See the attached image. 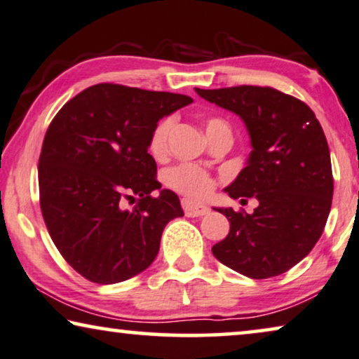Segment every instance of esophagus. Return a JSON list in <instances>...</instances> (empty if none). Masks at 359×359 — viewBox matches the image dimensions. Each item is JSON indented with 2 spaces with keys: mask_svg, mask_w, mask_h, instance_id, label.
I'll list each match as a JSON object with an SVG mask.
<instances>
[{
  "mask_svg": "<svg viewBox=\"0 0 359 359\" xmlns=\"http://www.w3.org/2000/svg\"><path fill=\"white\" fill-rule=\"evenodd\" d=\"M182 208H184V213L190 218H195V216H203L210 211V208L206 205L201 203H194L190 200H182Z\"/></svg>",
  "mask_w": 359,
  "mask_h": 359,
  "instance_id": "1",
  "label": "esophagus"
}]
</instances>
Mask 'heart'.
Listing matches in <instances>:
<instances>
[{
  "mask_svg": "<svg viewBox=\"0 0 359 359\" xmlns=\"http://www.w3.org/2000/svg\"><path fill=\"white\" fill-rule=\"evenodd\" d=\"M174 127V117H163L156 122L151 130L148 140V149L154 158H161L168 151V140L169 133ZM206 135L211 136L219 130H229L228 123L219 117H208L205 122ZM165 184L169 189H172L177 194L187 196V198L198 200L208 195L213 189L215 182L208 170L198 168L195 164H179L175 168L169 169L165 174Z\"/></svg>",
  "mask_w": 359,
  "mask_h": 359,
  "instance_id": "obj_1",
  "label": "heart"
}]
</instances>
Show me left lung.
<instances>
[{
	"label": "left lung",
	"mask_w": 359,
	"mask_h": 359,
	"mask_svg": "<svg viewBox=\"0 0 359 359\" xmlns=\"http://www.w3.org/2000/svg\"><path fill=\"white\" fill-rule=\"evenodd\" d=\"M195 90L239 115L254 148L226 191L241 203L255 198L259 206L252 215L219 208L231 229L211 252L249 278L285 273L312 250L330 213L333 175L324 130L309 105L269 86Z\"/></svg>",
	"instance_id": "1"
}]
</instances>
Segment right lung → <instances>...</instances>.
Wrapping results in <instances>:
<instances>
[{
    "mask_svg": "<svg viewBox=\"0 0 359 359\" xmlns=\"http://www.w3.org/2000/svg\"><path fill=\"white\" fill-rule=\"evenodd\" d=\"M191 102L184 94L100 83L68 100L48 125L40 210L58 252L86 280L114 285L141 273L158 255L165 224L184 216L174 191L153 195L161 184L148 140L158 120Z\"/></svg>",
    "mask_w": 359,
    "mask_h": 359,
    "instance_id": "obj_1",
    "label": "right lung"
}]
</instances>
